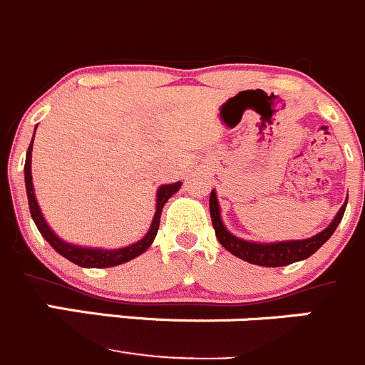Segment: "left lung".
<instances>
[{
    "mask_svg": "<svg viewBox=\"0 0 365 365\" xmlns=\"http://www.w3.org/2000/svg\"><path fill=\"white\" fill-rule=\"evenodd\" d=\"M346 205H348V200H346V203L339 208L337 215H335L334 221H331L327 228L321 230L316 235L309 237V239L302 240L255 242V240H246L233 235V233L226 228L225 222H222L221 207H219L215 190L210 192V217L215 230V237H217V240L221 242V246L225 247V250H228L230 253L239 257L240 260H246L255 265H262V267H284V265L294 264V262L305 260V258L312 257V255L316 253L331 235H334L335 228H337L339 222L342 221Z\"/></svg>",
    "mask_w": 365,
    "mask_h": 365,
    "instance_id": "obj_1",
    "label": "left lung"
}]
</instances>
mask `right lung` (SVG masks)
<instances>
[{"label": "right lung", "mask_w": 365, "mask_h": 365, "mask_svg": "<svg viewBox=\"0 0 365 365\" xmlns=\"http://www.w3.org/2000/svg\"><path fill=\"white\" fill-rule=\"evenodd\" d=\"M37 130V126H35ZM35 137V133H34ZM34 137H31V143L28 146L26 151V162H24V185H26V196H28V205H30V214L34 219L35 226L41 232V235L44 237L49 242V246L56 251V253L62 255L63 258L71 260L73 264L80 265V267H114V265L125 264V262L133 260L135 257L143 255L148 247L153 244L155 237H157L158 226H160V214L164 205L168 203L169 197L173 194H176L182 187V182L168 183V185H160L157 190V207H155V215L153 221H151L150 230H148L146 235L143 237L137 242L130 244V246L118 247V250H101V247H85L78 246V244L66 242L63 239H60L49 225L46 222L44 215H42L41 207L37 203V197H35V189L34 182H31V150H34Z\"/></svg>", "instance_id": "1"}]
</instances>
